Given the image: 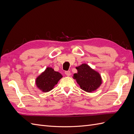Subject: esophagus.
Returning a JSON list of instances; mask_svg holds the SVG:
<instances>
[{"label": "esophagus", "instance_id": "esophagus-1", "mask_svg": "<svg viewBox=\"0 0 134 134\" xmlns=\"http://www.w3.org/2000/svg\"><path fill=\"white\" fill-rule=\"evenodd\" d=\"M65 75H66V76H70V74H71L70 71H66L65 72Z\"/></svg>", "mask_w": 134, "mask_h": 134}]
</instances>
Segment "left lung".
Wrapping results in <instances>:
<instances>
[{"label":"left lung","mask_w":134,"mask_h":134,"mask_svg":"<svg viewBox=\"0 0 134 134\" xmlns=\"http://www.w3.org/2000/svg\"><path fill=\"white\" fill-rule=\"evenodd\" d=\"M78 72L73 75L82 90L87 92L96 91L102 83V79L98 72L93 70L87 64H83L76 67Z\"/></svg>","instance_id":"8db88e82"}]
</instances>
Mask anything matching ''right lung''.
I'll use <instances>...</instances> for the list:
<instances>
[{
	"mask_svg": "<svg viewBox=\"0 0 134 134\" xmlns=\"http://www.w3.org/2000/svg\"><path fill=\"white\" fill-rule=\"evenodd\" d=\"M63 77L59 72L55 71L53 69L48 67L36 80V84L40 90L47 92L52 90L59 80Z\"/></svg>",
	"mask_w": 134,
	"mask_h": 134,
	"instance_id": "add662e5",
	"label": "right lung"
}]
</instances>
